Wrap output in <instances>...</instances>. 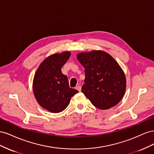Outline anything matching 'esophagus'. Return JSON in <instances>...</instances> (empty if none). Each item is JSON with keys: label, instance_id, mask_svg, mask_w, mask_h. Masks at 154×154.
Segmentation results:
<instances>
[{"label": "esophagus", "instance_id": "esophagus-1", "mask_svg": "<svg viewBox=\"0 0 154 154\" xmlns=\"http://www.w3.org/2000/svg\"><path fill=\"white\" fill-rule=\"evenodd\" d=\"M76 90H78L79 92H80V91H81V90H82V87H81V86L78 85V86H77V87H76Z\"/></svg>", "mask_w": 154, "mask_h": 154}]
</instances>
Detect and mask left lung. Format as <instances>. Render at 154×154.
<instances>
[{
  "label": "left lung",
  "mask_w": 154,
  "mask_h": 154,
  "mask_svg": "<svg viewBox=\"0 0 154 154\" xmlns=\"http://www.w3.org/2000/svg\"><path fill=\"white\" fill-rule=\"evenodd\" d=\"M77 58L85 68L82 92L92 104L101 110L117 105L125 94L126 78L116 60L102 51L82 53Z\"/></svg>",
  "instance_id": "obj_1"
}]
</instances>
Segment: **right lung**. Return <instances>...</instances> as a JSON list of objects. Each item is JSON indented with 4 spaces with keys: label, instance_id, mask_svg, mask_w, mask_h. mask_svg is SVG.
Here are the masks:
<instances>
[{
    "label": "right lung",
    "instance_id": "obj_1",
    "mask_svg": "<svg viewBox=\"0 0 154 154\" xmlns=\"http://www.w3.org/2000/svg\"><path fill=\"white\" fill-rule=\"evenodd\" d=\"M71 53L54 54L45 59L37 69L33 80V92L40 105L51 112L58 113L66 109L71 97L78 92L69 87L67 77L61 68Z\"/></svg>",
    "mask_w": 154,
    "mask_h": 154
}]
</instances>
